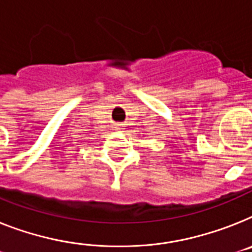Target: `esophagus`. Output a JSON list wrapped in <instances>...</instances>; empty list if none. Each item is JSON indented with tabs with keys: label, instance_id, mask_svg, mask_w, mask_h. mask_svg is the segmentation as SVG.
<instances>
[{
	"label": "esophagus",
	"instance_id": "obj_1",
	"mask_svg": "<svg viewBox=\"0 0 252 252\" xmlns=\"http://www.w3.org/2000/svg\"><path fill=\"white\" fill-rule=\"evenodd\" d=\"M116 129H122V128H120V126H116Z\"/></svg>",
	"mask_w": 252,
	"mask_h": 252
}]
</instances>
